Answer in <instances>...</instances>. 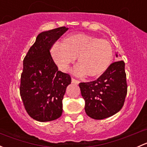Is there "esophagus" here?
Segmentation results:
<instances>
[{"label": "esophagus", "mask_w": 147, "mask_h": 147, "mask_svg": "<svg viewBox=\"0 0 147 147\" xmlns=\"http://www.w3.org/2000/svg\"><path fill=\"white\" fill-rule=\"evenodd\" d=\"M72 83H74V84H78L80 83V81L78 80H75V78H72Z\"/></svg>", "instance_id": "34e87169"}]
</instances>
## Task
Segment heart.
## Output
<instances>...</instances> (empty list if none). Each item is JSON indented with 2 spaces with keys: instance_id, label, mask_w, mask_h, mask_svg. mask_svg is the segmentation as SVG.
I'll return each mask as SVG.
<instances>
[{
  "instance_id": "heart-1",
  "label": "heart",
  "mask_w": 147,
  "mask_h": 147,
  "mask_svg": "<svg viewBox=\"0 0 147 147\" xmlns=\"http://www.w3.org/2000/svg\"><path fill=\"white\" fill-rule=\"evenodd\" d=\"M51 55L59 69L66 72L78 57V66L74 73L96 78L108 69L113 59V49L105 39L84 33L72 34L63 39L62 45L55 43Z\"/></svg>"
}]
</instances>
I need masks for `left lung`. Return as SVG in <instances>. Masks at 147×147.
Returning a JSON list of instances; mask_svg holds the SVG:
<instances>
[{
	"instance_id": "1",
	"label": "left lung",
	"mask_w": 147,
	"mask_h": 147,
	"mask_svg": "<svg viewBox=\"0 0 147 147\" xmlns=\"http://www.w3.org/2000/svg\"><path fill=\"white\" fill-rule=\"evenodd\" d=\"M124 66L123 60L115 62L97 80L80 83L81 94L85 102L84 110L90 117L105 119L122 108L127 93Z\"/></svg>"
}]
</instances>
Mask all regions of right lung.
<instances>
[{"label":"right lung","instance_id":"add662e5","mask_svg":"<svg viewBox=\"0 0 147 147\" xmlns=\"http://www.w3.org/2000/svg\"><path fill=\"white\" fill-rule=\"evenodd\" d=\"M67 30L60 27L40 33L23 60L20 97L30 117L38 121L57 119L63 113V99L71 77L58 70L50 50Z\"/></svg>","mask_w":147,"mask_h":147}]
</instances>
